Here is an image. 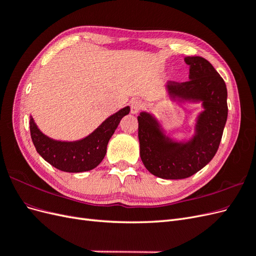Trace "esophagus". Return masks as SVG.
Returning a JSON list of instances; mask_svg holds the SVG:
<instances>
[{
	"mask_svg": "<svg viewBox=\"0 0 256 256\" xmlns=\"http://www.w3.org/2000/svg\"><path fill=\"white\" fill-rule=\"evenodd\" d=\"M141 108H142V104L140 102H138V100L134 99L130 102V112L132 114H138V112H140Z\"/></svg>",
	"mask_w": 256,
	"mask_h": 256,
	"instance_id": "obj_1",
	"label": "esophagus"
}]
</instances>
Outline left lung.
Returning <instances> with one entry per match:
<instances>
[{
    "label": "left lung",
    "mask_w": 256,
    "mask_h": 256,
    "mask_svg": "<svg viewBox=\"0 0 256 256\" xmlns=\"http://www.w3.org/2000/svg\"><path fill=\"white\" fill-rule=\"evenodd\" d=\"M189 81H170L173 98L202 100L205 111L198 116L196 134L184 144L171 142L148 113L138 116L140 154L143 164L154 176L182 180L192 176L210 161L219 148L228 120V90L224 80L209 62L187 56Z\"/></svg>",
    "instance_id": "obj_1"
}]
</instances>
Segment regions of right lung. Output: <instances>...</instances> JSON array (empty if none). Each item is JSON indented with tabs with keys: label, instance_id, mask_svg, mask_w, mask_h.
I'll return each instance as SVG.
<instances>
[{
	"label": "right lung",
	"instance_id": "obj_1",
	"mask_svg": "<svg viewBox=\"0 0 256 256\" xmlns=\"http://www.w3.org/2000/svg\"><path fill=\"white\" fill-rule=\"evenodd\" d=\"M126 106L106 118L94 132L76 142L56 141L44 136L30 118V138L37 152L51 166L69 173H80L95 168L106 156V146L120 120L127 115Z\"/></svg>",
	"mask_w": 256,
	"mask_h": 256
}]
</instances>
